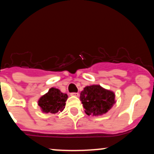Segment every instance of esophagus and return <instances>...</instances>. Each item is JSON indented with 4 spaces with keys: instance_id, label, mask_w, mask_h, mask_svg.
<instances>
[{
    "instance_id": "1",
    "label": "esophagus",
    "mask_w": 154,
    "mask_h": 154,
    "mask_svg": "<svg viewBox=\"0 0 154 154\" xmlns=\"http://www.w3.org/2000/svg\"><path fill=\"white\" fill-rule=\"evenodd\" d=\"M70 95H71L72 96H76V97L79 96V93H72Z\"/></svg>"
}]
</instances>
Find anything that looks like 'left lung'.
Listing matches in <instances>:
<instances>
[{
  "instance_id": "obj_1",
  "label": "left lung",
  "mask_w": 154,
  "mask_h": 154,
  "mask_svg": "<svg viewBox=\"0 0 154 154\" xmlns=\"http://www.w3.org/2000/svg\"><path fill=\"white\" fill-rule=\"evenodd\" d=\"M79 98L88 116L103 115L116 103L114 92L105 89L99 85L86 86L81 92Z\"/></svg>"
}]
</instances>
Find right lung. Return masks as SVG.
Masks as SVG:
<instances>
[{
  "label": "right lung",
  "mask_w": 154,
  "mask_h": 154,
  "mask_svg": "<svg viewBox=\"0 0 154 154\" xmlns=\"http://www.w3.org/2000/svg\"><path fill=\"white\" fill-rule=\"evenodd\" d=\"M68 95L63 93L60 90L51 88L48 92L40 97L38 100V106L44 113L56 114L61 112L65 108Z\"/></svg>",
  "instance_id": "add662e5"
}]
</instances>
